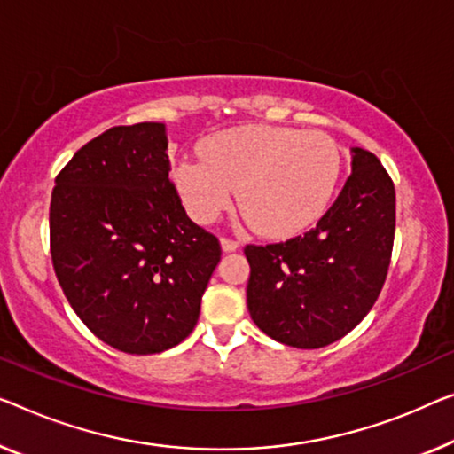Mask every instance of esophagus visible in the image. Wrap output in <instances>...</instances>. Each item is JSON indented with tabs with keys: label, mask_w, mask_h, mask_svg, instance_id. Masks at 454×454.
<instances>
[{
	"label": "esophagus",
	"mask_w": 454,
	"mask_h": 454,
	"mask_svg": "<svg viewBox=\"0 0 454 454\" xmlns=\"http://www.w3.org/2000/svg\"><path fill=\"white\" fill-rule=\"evenodd\" d=\"M220 245H222V250H224V253H234V250L240 248V242L232 240V239H222Z\"/></svg>",
	"instance_id": "34e87169"
}]
</instances>
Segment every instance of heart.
<instances>
[{
    "label": "heart",
    "mask_w": 454,
    "mask_h": 454,
    "mask_svg": "<svg viewBox=\"0 0 454 454\" xmlns=\"http://www.w3.org/2000/svg\"><path fill=\"white\" fill-rule=\"evenodd\" d=\"M204 160L185 159L175 184L198 222L239 206L256 232L289 239L320 220L340 177L342 157L326 132L281 126L230 128L206 140Z\"/></svg>",
    "instance_id": "b5f03b06"
}]
</instances>
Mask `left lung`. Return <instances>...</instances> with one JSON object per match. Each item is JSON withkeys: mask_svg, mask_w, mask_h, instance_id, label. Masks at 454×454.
<instances>
[{"mask_svg": "<svg viewBox=\"0 0 454 454\" xmlns=\"http://www.w3.org/2000/svg\"><path fill=\"white\" fill-rule=\"evenodd\" d=\"M353 173L316 228L277 245H247V303L273 340L322 348L377 301L395 234V187L373 153L353 148Z\"/></svg>", "mask_w": 454, "mask_h": 454, "instance_id": "obj_1", "label": "left lung"}]
</instances>
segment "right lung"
<instances>
[{"label":"right lung","instance_id":"obj_1","mask_svg":"<svg viewBox=\"0 0 454 454\" xmlns=\"http://www.w3.org/2000/svg\"><path fill=\"white\" fill-rule=\"evenodd\" d=\"M167 146L159 121L110 128L54 179V273L85 326L128 355L162 353L193 333L222 254L181 206Z\"/></svg>","mask_w":454,"mask_h":454}]
</instances>
